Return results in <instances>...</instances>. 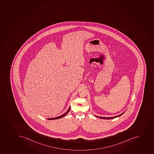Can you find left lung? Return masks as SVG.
Masks as SVG:
<instances>
[{
    "label": "left lung",
    "instance_id": "8db88e82",
    "mask_svg": "<svg viewBox=\"0 0 154 154\" xmlns=\"http://www.w3.org/2000/svg\"><path fill=\"white\" fill-rule=\"evenodd\" d=\"M124 112L123 113H122L121 114L117 115V116H116L110 117H104L98 116H96V115H94V116H95V117H97V118H100V119H114V118H117V117L120 116H121L124 113V112Z\"/></svg>",
    "mask_w": 154,
    "mask_h": 154
}]
</instances>
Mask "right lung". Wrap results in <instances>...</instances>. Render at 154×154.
I'll return each instance as SVG.
<instances>
[{
    "instance_id": "1",
    "label": "right lung",
    "mask_w": 154,
    "mask_h": 154,
    "mask_svg": "<svg viewBox=\"0 0 154 154\" xmlns=\"http://www.w3.org/2000/svg\"><path fill=\"white\" fill-rule=\"evenodd\" d=\"M70 109H71V107H69V108L68 109V110L67 111V112L66 113L64 114L63 115H61V116H60L56 117H54V118H48L47 119L48 120H55V119H60V118H63V117L65 116L69 112V110H70Z\"/></svg>"
}]
</instances>
